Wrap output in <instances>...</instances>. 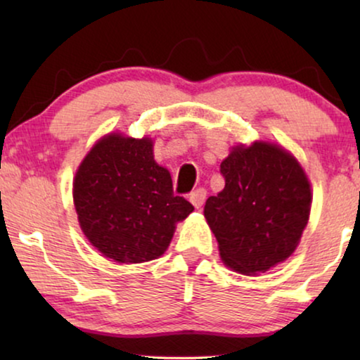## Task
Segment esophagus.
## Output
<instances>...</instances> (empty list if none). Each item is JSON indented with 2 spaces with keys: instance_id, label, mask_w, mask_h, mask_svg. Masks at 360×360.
<instances>
[{
  "instance_id": "1",
  "label": "esophagus",
  "mask_w": 360,
  "mask_h": 360,
  "mask_svg": "<svg viewBox=\"0 0 360 360\" xmlns=\"http://www.w3.org/2000/svg\"><path fill=\"white\" fill-rule=\"evenodd\" d=\"M205 200H206V190L205 188L195 190L193 193L190 195V201H191V205L195 206V208H201V206H203V203H205Z\"/></svg>"
}]
</instances>
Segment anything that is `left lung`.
<instances>
[{
    "mask_svg": "<svg viewBox=\"0 0 360 360\" xmlns=\"http://www.w3.org/2000/svg\"><path fill=\"white\" fill-rule=\"evenodd\" d=\"M221 175L223 191L205 205L221 259L236 272H267L292 255L308 223L307 175L295 157L267 142L234 147Z\"/></svg>",
    "mask_w": 360,
    "mask_h": 360,
    "instance_id": "1",
    "label": "left lung"
}]
</instances>
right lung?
<instances>
[{"label":"right lung","instance_id":"1","mask_svg":"<svg viewBox=\"0 0 360 360\" xmlns=\"http://www.w3.org/2000/svg\"><path fill=\"white\" fill-rule=\"evenodd\" d=\"M78 221L108 259L141 264L160 257L175 223L193 205L174 195L169 170L157 165L152 141L110 134L93 147L73 181Z\"/></svg>","mask_w":360,"mask_h":360}]
</instances>
